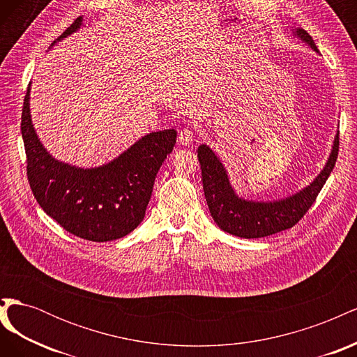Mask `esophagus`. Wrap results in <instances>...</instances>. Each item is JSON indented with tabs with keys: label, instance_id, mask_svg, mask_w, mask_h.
I'll return each instance as SVG.
<instances>
[{
	"label": "esophagus",
	"instance_id": "esophagus-1",
	"mask_svg": "<svg viewBox=\"0 0 357 357\" xmlns=\"http://www.w3.org/2000/svg\"><path fill=\"white\" fill-rule=\"evenodd\" d=\"M193 137H195V134H193L190 128L181 129V131L178 132V143L183 146H189L193 142Z\"/></svg>",
	"mask_w": 357,
	"mask_h": 357
}]
</instances>
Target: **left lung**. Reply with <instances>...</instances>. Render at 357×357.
<instances>
[{"instance_id":"8db88e82","label":"left lung","mask_w":357,"mask_h":357,"mask_svg":"<svg viewBox=\"0 0 357 357\" xmlns=\"http://www.w3.org/2000/svg\"><path fill=\"white\" fill-rule=\"evenodd\" d=\"M291 34L314 52H319L314 40L307 31L296 28ZM338 146L340 132L337 131L325 167L304 189L286 198L253 201L245 199L235 192L220 158L207 144H201L198 147V159L202 171L204 195L213 220L222 231L240 238H262L291 228L304 218L331 176L338 158Z\"/></svg>"}]
</instances>
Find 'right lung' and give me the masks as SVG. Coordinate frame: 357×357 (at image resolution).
<instances>
[{"mask_svg":"<svg viewBox=\"0 0 357 357\" xmlns=\"http://www.w3.org/2000/svg\"><path fill=\"white\" fill-rule=\"evenodd\" d=\"M82 24L80 16L52 46L79 31ZM29 93L31 83L20 131L28 181L40 207L67 232L88 241H113L132 232L144 219L162 162L174 149L176 129L142 137L104 165L75 167L53 158L40 142L31 119Z\"/></svg>","mask_w":357,"mask_h":357,"instance_id":"1","label":"right lung"}]
</instances>
